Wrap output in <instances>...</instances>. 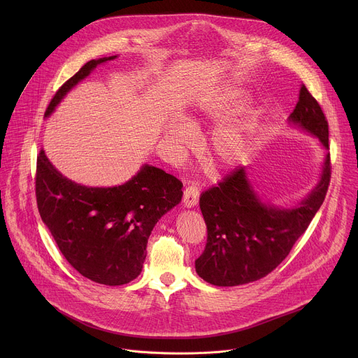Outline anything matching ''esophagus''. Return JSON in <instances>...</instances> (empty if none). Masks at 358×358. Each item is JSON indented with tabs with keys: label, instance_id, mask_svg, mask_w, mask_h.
<instances>
[{
	"label": "esophagus",
	"instance_id": "1",
	"mask_svg": "<svg viewBox=\"0 0 358 358\" xmlns=\"http://www.w3.org/2000/svg\"><path fill=\"white\" fill-rule=\"evenodd\" d=\"M199 199V188L194 184L185 187L184 189V196H182V202H184V207L187 208H192L194 206H196Z\"/></svg>",
	"mask_w": 358,
	"mask_h": 358
}]
</instances>
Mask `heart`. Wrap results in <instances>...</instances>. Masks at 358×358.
I'll return each instance as SVG.
<instances>
[{
    "label": "heart",
    "mask_w": 358,
    "mask_h": 358,
    "mask_svg": "<svg viewBox=\"0 0 358 358\" xmlns=\"http://www.w3.org/2000/svg\"><path fill=\"white\" fill-rule=\"evenodd\" d=\"M243 90L234 85L227 83L218 89L207 101L201 103L194 115L189 117V124L181 120L174 122L166 131V143L174 155H182L188 150L194 140V130L202 122H224L241 105ZM253 110L243 109L234 120L218 126L208 143L207 156L210 163L220 170L235 167L246 150V137L249 126L253 120Z\"/></svg>",
    "instance_id": "heart-1"
}]
</instances>
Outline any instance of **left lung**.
Returning <instances> with one entry per match:
<instances>
[{
    "label": "left lung",
    "mask_w": 358,
    "mask_h": 358,
    "mask_svg": "<svg viewBox=\"0 0 358 358\" xmlns=\"http://www.w3.org/2000/svg\"><path fill=\"white\" fill-rule=\"evenodd\" d=\"M289 123L316 136L329 150V123L304 85ZM330 177L327 152L319 182L292 208L264 202L245 167L235 169L218 185L203 191L199 208L208 236L206 249L195 261L198 276L215 286H238L271 273L287 257L322 207Z\"/></svg>",
    "instance_id": "obj_1"
}]
</instances>
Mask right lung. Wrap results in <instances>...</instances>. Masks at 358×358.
<instances>
[{
	"label": "right lung",
	"mask_w": 358,
	"mask_h": 358,
	"mask_svg": "<svg viewBox=\"0 0 358 358\" xmlns=\"http://www.w3.org/2000/svg\"><path fill=\"white\" fill-rule=\"evenodd\" d=\"M115 58L86 62L55 93L45 117L97 65ZM181 188L178 178L148 164L122 185L86 187L64 177L43 150L36 159L35 194L43 224L65 259L100 285L120 286L140 275L148 236L159 220L180 203Z\"/></svg>",
	"instance_id": "right-lung-1"
}]
</instances>
